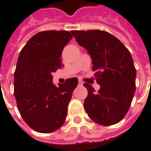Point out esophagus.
<instances>
[{"label":"esophagus","mask_w":151,"mask_h":151,"mask_svg":"<svg viewBox=\"0 0 151 151\" xmlns=\"http://www.w3.org/2000/svg\"><path fill=\"white\" fill-rule=\"evenodd\" d=\"M78 84H79V86H83V82H82V81H79V82H78Z\"/></svg>","instance_id":"1"}]
</instances>
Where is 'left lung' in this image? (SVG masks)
<instances>
[{
    "label": "left lung",
    "mask_w": 151,
    "mask_h": 151,
    "mask_svg": "<svg viewBox=\"0 0 151 151\" xmlns=\"http://www.w3.org/2000/svg\"><path fill=\"white\" fill-rule=\"evenodd\" d=\"M77 43L87 50L92 70L101 86L96 92L88 83L84 107L89 117L101 125H115L128 112L135 91L136 70L128 49L105 31H71Z\"/></svg>",
    "instance_id": "obj_1"
}]
</instances>
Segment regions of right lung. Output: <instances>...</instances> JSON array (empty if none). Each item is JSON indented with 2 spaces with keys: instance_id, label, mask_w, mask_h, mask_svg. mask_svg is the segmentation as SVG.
<instances>
[{
  "instance_id": "right-lung-1",
  "label": "right lung",
  "mask_w": 151,
  "mask_h": 151,
  "mask_svg": "<svg viewBox=\"0 0 151 151\" xmlns=\"http://www.w3.org/2000/svg\"><path fill=\"white\" fill-rule=\"evenodd\" d=\"M67 31H40L22 48L14 76L17 108L27 125L37 132L50 133L63 125L76 77L55 86L52 72L61 68L60 56L72 39Z\"/></svg>"
}]
</instances>
